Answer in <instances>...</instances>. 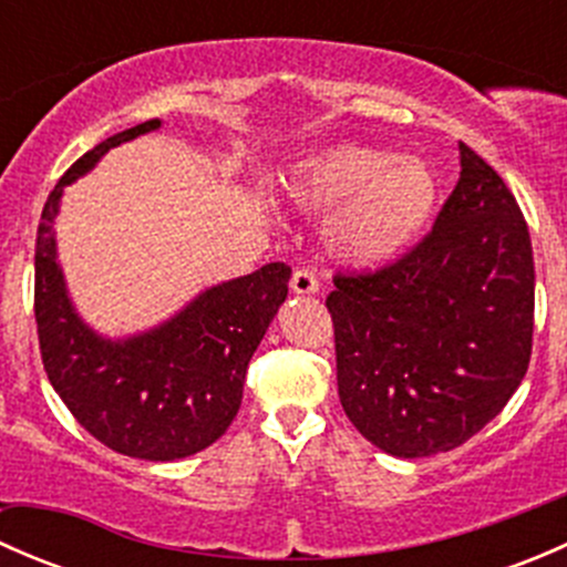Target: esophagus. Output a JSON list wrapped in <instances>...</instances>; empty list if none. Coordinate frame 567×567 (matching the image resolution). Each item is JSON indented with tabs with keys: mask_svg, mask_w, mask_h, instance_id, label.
<instances>
[{
	"mask_svg": "<svg viewBox=\"0 0 567 567\" xmlns=\"http://www.w3.org/2000/svg\"><path fill=\"white\" fill-rule=\"evenodd\" d=\"M290 288H293V293H301V296L318 293L316 271H312V268H307V266L296 268L293 277H290Z\"/></svg>",
	"mask_w": 567,
	"mask_h": 567,
	"instance_id": "1",
	"label": "esophagus"
}]
</instances>
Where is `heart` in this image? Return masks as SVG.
Here are the masks:
<instances>
[{"label":"heart","mask_w":567,"mask_h":567,"mask_svg":"<svg viewBox=\"0 0 567 567\" xmlns=\"http://www.w3.org/2000/svg\"><path fill=\"white\" fill-rule=\"evenodd\" d=\"M290 199L305 214H331L326 241L337 257L379 266L425 230L436 208V181L416 158L348 142L307 158Z\"/></svg>","instance_id":"heart-1"}]
</instances>
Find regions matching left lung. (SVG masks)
Instances as JSON below:
<instances>
[{
	"label": "left lung",
	"mask_w": 567,
	"mask_h": 567,
	"mask_svg": "<svg viewBox=\"0 0 567 567\" xmlns=\"http://www.w3.org/2000/svg\"><path fill=\"white\" fill-rule=\"evenodd\" d=\"M458 147L461 177L431 230L384 266L337 271L326 296L342 411L398 458L468 442L505 409L532 357L527 221L496 169Z\"/></svg>",
	"instance_id": "left-lung-1"
}]
</instances>
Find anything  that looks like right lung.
<instances>
[{
	"label": "right lung",
	"instance_id": "right-lung-1",
	"mask_svg": "<svg viewBox=\"0 0 567 567\" xmlns=\"http://www.w3.org/2000/svg\"><path fill=\"white\" fill-rule=\"evenodd\" d=\"M158 125L153 117L99 142L51 188L35 241V323L45 375L90 436L131 458L177 461L210 447L236 420L251 353L288 296L290 266L268 262L216 285L162 329L125 342L101 340L76 318L51 230L62 186L109 147Z\"/></svg>",
	"mask_w": 567,
	"mask_h": 567
}]
</instances>
